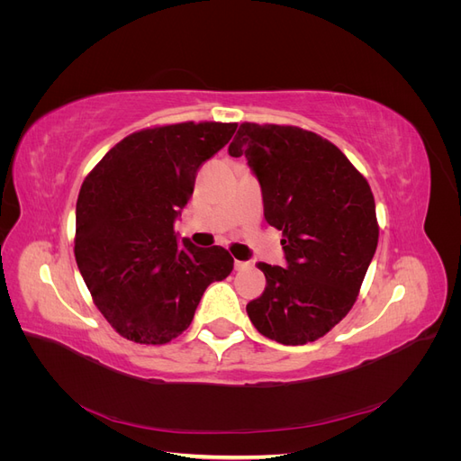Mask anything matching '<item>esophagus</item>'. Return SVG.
I'll use <instances>...</instances> for the list:
<instances>
[{
	"label": "esophagus",
	"mask_w": 461,
	"mask_h": 461,
	"mask_svg": "<svg viewBox=\"0 0 461 461\" xmlns=\"http://www.w3.org/2000/svg\"><path fill=\"white\" fill-rule=\"evenodd\" d=\"M246 267H249L248 261H239V259L234 261V269H236V271H242V269H246Z\"/></svg>",
	"instance_id": "34e87169"
}]
</instances>
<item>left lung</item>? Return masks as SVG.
Listing matches in <instances>:
<instances>
[{
  "mask_svg": "<svg viewBox=\"0 0 461 461\" xmlns=\"http://www.w3.org/2000/svg\"><path fill=\"white\" fill-rule=\"evenodd\" d=\"M258 176L263 215L283 230L286 267L258 263L265 290L246 305L254 327L286 346L327 334L352 310L379 242L373 192L315 132L244 122L229 146Z\"/></svg>",
  "mask_w": 461,
  "mask_h": 461,
  "instance_id": "obj_1",
  "label": "left lung"
}]
</instances>
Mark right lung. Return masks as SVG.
<instances>
[{
  "label": "right lung",
  "mask_w": 461,
  "mask_h": 461,
  "mask_svg": "<svg viewBox=\"0 0 461 461\" xmlns=\"http://www.w3.org/2000/svg\"><path fill=\"white\" fill-rule=\"evenodd\" d=\"M236 122H178L138 131L111 148L77 200L75 258L121 337L165 344L186 330L205 288L227 278L225 248L178 242L175 221L198 169L225 146Z\"/></svg>",
  "instance_id": "obj_1"
}]
</instances>
